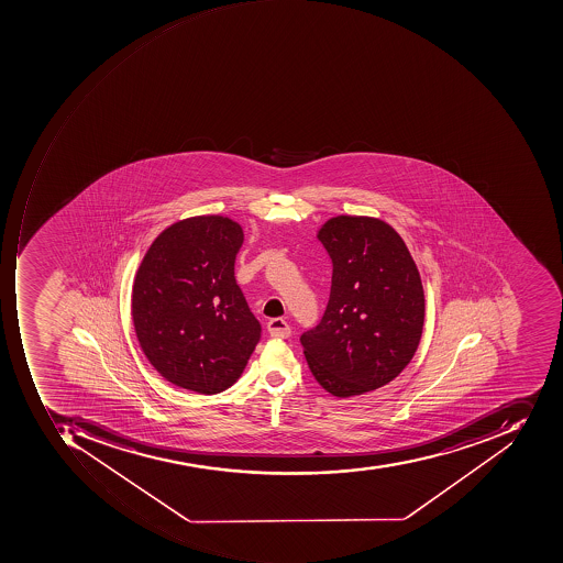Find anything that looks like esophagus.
Instances as JSON below:
<instances>
[{"mask_svg":"<svg viewBox=\"0 0 563 563\" xmlns=\"http://www.w3.org/2000/svg\"><path fill=\"white\" fill-rule=\"evenodd\" d=\"M267 330L272 338L286 339L291 335V327L283 318H272V320H268Z\"/></svg>","mask_w":563,"mask_h":563,"instance_id":"obj_1","label":"esophagus"}]
</instances>
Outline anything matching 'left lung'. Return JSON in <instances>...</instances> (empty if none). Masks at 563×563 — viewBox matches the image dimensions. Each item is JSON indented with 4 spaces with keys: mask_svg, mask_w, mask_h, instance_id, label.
I'll use <instances>...</instances> for the list:
<instances>
[{
    "mask_svg": "<svg viewBox=\"0 0 563 563\" xmlns=\"http://www.w3.org/2000/svg\"><path fill=\"white\" fill-rule=\"evenodd\" d=\"M334 271L322 322L301 335L314 380L332 396L390 384L423 334L424 292L400 234L369 216H335L318 229Z\"/></svg>",
    "mask_w": 563,
    "mask_h": 563,
    "instance_id": "left-lung-1",
    "label": "left lung"
}]
</instances>
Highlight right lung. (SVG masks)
Instances as JSON below:
<instances>
[{"label": "right lung", "mask_w": 563, "mask_h": 563, "mask_svg": "<svg viewBox=\"0 0 563 563\" xmlns=\"http://www.w3.org/2000/svg\"><path fill=\"white\" fill-rule=\"evenodd\" d=\"M243 238L240 222L228 216L181 219L157 234L136 271V339L176 387L206 396L225 390L261 339V323L234 279Z\"/></svg>", "instance_id": "obj_1"}]
</instances>
